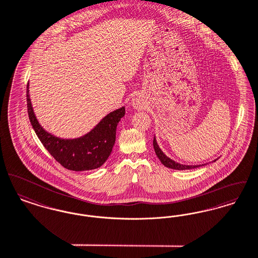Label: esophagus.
Masks as SVG:
<instances>
[{"instance_id":"34e87169","label":"esophagus","mask_w":258,"mask_h":258,"mask_svg":"<svg viewBox=\"0 0 258 258\" xmlns=\"http://www.w3.org/2000/svg\"><path fill=\"white\" fill-rule=\"evenodd\" d=\"M133 107L136 108V109H140L141 107H142V103H141V101L139 100V99H134L133 100Z\"/></svg>"}]
</instances>
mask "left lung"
<instances>
[{"label":"left lung","mask_w":258,"mask_h":258,"mask_svg":"<svg viewBox=\"0 0 258 258\" xmlns=\"http://www.w3.org/2000/svg\"><path fill=\"white\" fill-rule=\"evenodd\" d=\"M153 148H154V151L157 155V157L159 158V160L161 161L164 166H166L167 168H170V169H174V170H190V169H194V168H198V167H201L204 166L206 164H202V165H183V164H179V163L174 161L173 159L169 158L168 156H166L164 154L161 149L159 148L157 142H156V139L155 137L153 138ZM216 160H214L215 162Z\"/></svg>","instance_id":"8db88e82"}]
</instances>
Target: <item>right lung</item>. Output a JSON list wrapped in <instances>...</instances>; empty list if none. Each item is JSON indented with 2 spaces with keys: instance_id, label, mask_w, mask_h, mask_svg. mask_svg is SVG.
I'll use <instances>...</instances> for the list:
<instances>
[{
  "instance_id": "1",
  "label": "right lung",
  "mask_w": 258,
  "mask_h": 258,
  "mask_svg": "<svg viewBox=\"0 0 258 258\" xmlns=\"http://www.w3.org/2000/svg\"><path fill=\"white\" fill-rule=\"evenodd\" d=\"M27 108L30 122L43 147L64 168L77 172L97 169L107 161L115 143L117 124L125 114L124 107L115 109L87 134L76 139H62L45 131L38 121L30 99L29 83Z\"/></svg>"
}]
</instances>
